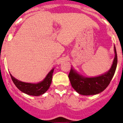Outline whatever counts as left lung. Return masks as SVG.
Wrapping results in <instances>:
<instances>
[{
  "label": "left lung",
  "mask_w": 123,
  "mask_h": 123,
  "mask_svg": "<svg viewBox=\"0 0 123 123\" xmlns=\"http://www.w3.org/2000/svg\"><path fill=\"white\" fill-rule=\"evenodd\" d=\"M115 58L110 69L105 73L98 76L87 78L84 77L71 68L68 78L73 88L78 94L83 95H96L103 92L109 85L117 69L118 58L117 50L114 46Z\"/></svg>",
  "instance_id": "8db88e82"
}]
</instances>
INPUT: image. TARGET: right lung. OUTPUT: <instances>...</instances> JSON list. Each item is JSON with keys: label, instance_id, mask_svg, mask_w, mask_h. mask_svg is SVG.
<instances>
[{"label": "right lung", "instance_id": "obj_1", "mask_svg": "<svg viewBox=\"0 0 123 123\" xmlns=\"http://www.w3.org/2000/svg\"><path fill=\"white\" fill-rule=\"evenodd\" d=\"M54 68L52 69L47 74L43 81L38 83H28L20 81L14 78L10 74V76L13 82L17 88L25 94L33 96H39L44 94L49 89L52 82V76L54 73Z\"/></svg>", "mask_w": 123, "mask_h": 123}]
</instances>
